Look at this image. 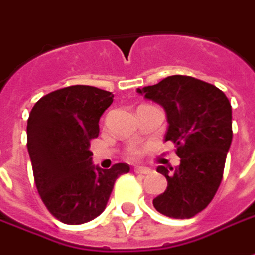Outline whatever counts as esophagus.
<instances>
[{"label": "esophagus", "instance_id": "esophagus-1", "mask_svg": "<svg viewBox=\"0 0 255 255\" xmlns=\"http://www.w3.org/2000/svg\"><path fill=\"white\" fill-rule=\"evenodd\" d=\"M134 172H135V173H139V175H148L151 171H149L148 168H144V166H135V168H134Z\"/></svg>", "mask_w": 255, "mask_h": 255}]
</instances>
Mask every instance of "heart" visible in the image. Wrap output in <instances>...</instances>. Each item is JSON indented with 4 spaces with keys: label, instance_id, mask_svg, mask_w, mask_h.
Returning a JSON list of instances; mask_svg holds the SVG:
<instances>
[{
    "label": "heart",
    "instance_id": "heart-1",
    "mask_svg": "<svg viewBox=\"0 0 255 255\" xmlns=\"http://www.w3.org/2000/svg\"><path fill=\"white\" fill-rule=\"evenodd\" d=\"M141 155V151L139 149H136V148H134V149H131V156H134V158H136V156H139Z\"/></svg>",
    "mask_w": 255,
    "mask_h": 255
}]
</instances>
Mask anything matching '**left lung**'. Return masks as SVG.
Instances as JSON below:
<instances>
[{"mask_svg":"<svg viewBox=\"0 0 255 255\" xmlns=\"http://www.w3.org/2000/svg\"><path fill=\"white\" fill-rule=\"evenodd\" d=\"M136 92L163 107L169 124L165 141L175 144L180 158L175 171L156 168L168 186L154 207L168 217L190 219L220 186L233 138L232 104L220 89L190 76H168Z\"/></svg>","mask_w":255,"mask_h":255,"instance_id":"8db88e82","label":"left lung"}]
</instances>
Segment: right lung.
<instances>
[{
  "instance_id": "1",
  "label": "right lung",
  "mask_w": 255,
  "mask_h": 255,
  "mask_svg": "<svg viewBox=\"0 0 255 255\" xmlns=\"http://www.w3.org/2000/svg\"><path fill=\"white\" fill-rule=\"evenodd\" d=\"M114 94L93 86H69L43 96L26 127L35 185L45 206L66 224L90 222L106 209L114 182L127 163L101 169L92 162L90 141Z\"/></svg>"
}]
</instances>
